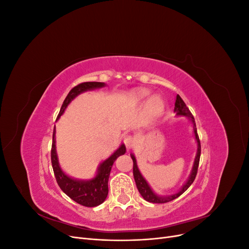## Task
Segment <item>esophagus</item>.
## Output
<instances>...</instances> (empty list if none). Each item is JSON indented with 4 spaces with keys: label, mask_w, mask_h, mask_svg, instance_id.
Listing matches in <instances>:
<instances>
[{
    "label": "esophagus",
    "mask_w": 249,
    "mask_h": 249,
    "mask_svg": "<svg viewBox=\"0 0 249 249\" xmlns=\"http://www.w3.org/2000/svg\"><path fill=\"white\" fill-rule=\"evenodd\" d=\"M124 142L126 148H131L134 145V138L131 135H124Z\"/></svg>",
    "instance_id": "34e87169"
}]
</instances>
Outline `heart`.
<instances>
[{
  "mask_svg": "<svg viewBox=\"0 0 249 249\" xmlns=\"http://www.w3.org/2000/svg\"><path fill=\"white\" fill-rule=\"evenodd\" d=\"M148 94H149V91L146 89H137V90H135V91H133L131 96H132V100L134 102L141 103L146 99ZM147 108H148V111L150 112V114H152L153 116L159 115L164 108V102L162 100V97L159 95L153 96L152 99L148 101Z\"/></svg>",
  "mask_w": 249,
  "mask_h": 249,
  "instance_id": "b5f03b06",
  "label": "heart"
}]
</instances>
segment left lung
<instances>
[{"instance_id": "left-lung-1", "label": "left lung", "mask_w": 249, "mask_h": 249, "mask_svg": "<svg viewBox=\"0 0 249 249\" xmlns=\"http://www.w3.org/2000/svg\"><path fill=\"white\" fill-rule=\"evenodd\" d=\"M175 112L177 113L178 116H187L192 122L195 140H196V142H197V153H196V156H195L193 167H192V170H191L189 178H188V179H187V182L183 185L182 188H180V190L178 192H177L175 194H171V195H166V196H161V195H158L157 193H155L153 191V189L150 188V186L148 185V183L146 182L145 178L142 177L141 172L138 169L136 158H135V156L133 154L131 155V158L133 160V175H134V178H135V183H136V186H137V189H138L139 193L141 194V196L144 198L146 201H149V202L165 203V202H168V201H171L173 199L178 198L179 195H182L188 189V188L191 186V184L194 182L195 177H196V173H197L199 158H200V141H199V137L197 135L196 124H195L194 117L192 115V113L190 112L189 109H188V107L186 106V104L182 100V97H180L178 94L177 95V100H176V104H175Z\"/></svg>"}]
</instances>
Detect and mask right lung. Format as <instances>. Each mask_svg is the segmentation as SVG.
I'll use <instances>...</instances> for the list:
<instances>
[{"label": "right lung", "mask_w": 249, "mask_h": 249, "mask_svg": "<svg viewBox=\"0 0 249 249\" xmlns=\"http://www.w3.org/2000/svg\"><path fill=\"white\" fill-rule=\"evenodd\" d=\"M106 86L105 83L102 82H84L81 84L73 87L70 93L67 94L65 100L62 104V107L60 109L58 114V118L63 114L64 110L69 106L70 103L78 96L80 93L85 92L87 90H93L96 88H102ZM56 130L54 127V132H53V143H52V150H51V160H52V166L54 170V175L56 178L57 183L61 190L71 197L72 200L80 203V205L84 207H96L101 205L106 199L108 195V180L110 171L112 168L113 163L119 156H122L125 153V146L124 144L120 145L114 153H113L108 159L105 160L100 164L99 168H97L96 175L93 178L84 180V179H74L62 171L58 162V157L56 153Z\"/></svg>", "instance_id": "add662e5"}]
</instances>
